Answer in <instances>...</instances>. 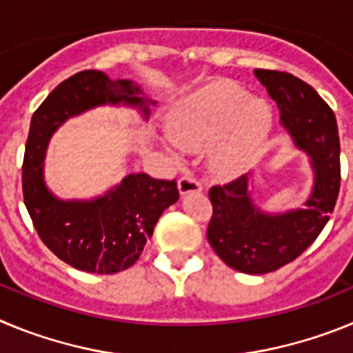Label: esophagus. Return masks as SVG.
<instances>
[{
  "instance_id": "34e87169",
  "label": "esophagus",
  "mask_w": 353,
  "mask_h": 353,
  "mask_svg": "<svg viewBox=\"0 0 353 353\" xmlns=\"http://www.w3.org/2000/svg\"><path fill=\"white\" fill-rule=\"evenodd\" d=\"M201 189H203V187H201L199 180H196L192 174H183V176H180L179 191L182 192V194H187V192H199Z\"/></svg>"
}]
</instances>
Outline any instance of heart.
Returning <instances> with one entry per match:
<instances>
[{"label":"heart","mask_w":353,"mask_h":353,"mask_svg":"<svg viewBox=\"0 0 353 353\" xmlns=\"http://www.w3.org/2000/svg\"><path fill=\"white\" fill-rule=\"evenodd\" d=\"M272 127V109L232 81H221L189 97L171 118L168 132L174 145L194 150L226 130L215 161L223 168L239 154L260 145Z\"/></svg>","instance_id":"heart-1"}]
</instances>
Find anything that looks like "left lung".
Instances as JSON below:
<instances>
[{
  "label": "left lung",
  "instance_id": "1",
  "mask_svg": "<svg viewBox=\"0 0 353 353\" xmlns=\"http://www.w3.org/2000/svg\"><path fill=\"white\" fill-rule=\"evenodd\" d=\"M254 76L281 111L283 125L311 157L313 194L304 208L269 215L252 205L248 174L212 185L207 239L228 267L245 274H267L301 256L322 233L336 207L341 164L334 111L316 90L288 72L256 68Z\"/></svg>",
  "mask_w": 353,
  "mask_h": 353
}]
</instances>
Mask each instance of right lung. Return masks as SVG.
<instances>
[{"label": "right lung", "mask_w": 353, "mask_h": 353, "mask_svg": "<svg viewBox=\"0 0 353 353\" xmlns=\"http://www.w3.org/2000/svg\"><path fill=\"white\" fill-rule=\"evenodd\" d=\"M130 81L101 70L77 72L49 93L31 117L23 161V196L42 242L61 261L92 274H117L138 261L159 217L179 199L176 180L132 173L93 201H61L46 189L42 161L49 138L67 118L101 104L148 108Z\"/></svg>", "instance_id": "obj_1"}]
</instances>
